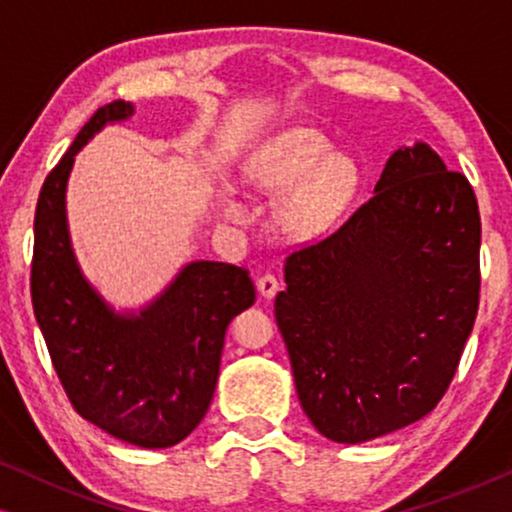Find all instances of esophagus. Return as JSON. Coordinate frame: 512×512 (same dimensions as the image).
<instances>
[{"mask_svg":"<svg viewBox=\"0 0 512 512\" xmlns=\"http://www.w3.org/2000/svg\"><path fill=\"white\" fill-rule=\"evenodd\" d=\"M256 286H258V293H261L263 298H272L279 291V279L275 275H263V277H258Z\"/></svg>","mask_w":512,"mask_h":512,"instance_id":"34e87169","label":"esophagus"}]
</instances>
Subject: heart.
Returning <instances> with one entry per match:
<instances>
[{
	"instance_id": "b5f03b06",
	"label": "heart",
	"mask_w": 512,
	"mask_h": 512,
	"mask_svg": "<svg viewBox=\"0 0 512 512\" xmlns=\"http://www.w3.org/2000/svg\"><path fill=\"white\" fill-rule=\"evenodd\" d=\"M251 181L263 193H289L277 221L286 235L307 240L331 228L356 198L361 167L349 153L333 151L317 130L293 128L272 139L251 170ZM226 212L244 216L235 200L228 202Z\"/></svg>"
}]
</instances>
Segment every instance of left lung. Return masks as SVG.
Returning a JSON list of instances; mask_svg holds the SVG:
<instances>
[{
  "label": "left lung",
  "instance_id": "obj_1",
  "mask_svg": "<svg viewBox=\"0 0 512 512\" xmlns=\"http://www.w3.org/2000/svg\"><path fill=\"white\" fill-rule=\"evenodd\" d=\"M480 233L473 186L417 142L338 230L286 258L275 319L321 436L366 443L436 408L478 314Z\"/></svg>",
  "mask_w": 512,
  "mask_h": 512
}]
</instances>
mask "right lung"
<instances>
[{"mask_svg": "<svg viewBox=\"0 0 512 512\" xmlns=\"http://www.w3.org/2000/svg\"><path fill=\"white\" fill-rule=\"evenodd\" d=\"M132 102L104 104L48 172L34 214L32 307L74 410L118 440L163 450L207 415L223 340L235 314L254 305L249 270L193 261L139 312H116L76 263L65 193L74 156Z\"/></svg>", "mask_w": 512, "mask_h": 512, "instance_id": "add662e5", "label": "right lung"}]
</instances>
